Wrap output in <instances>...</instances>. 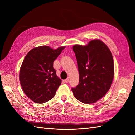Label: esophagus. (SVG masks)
Masks as SVG:
<instances>
[{
    "instance_id": "34e87169",
    "label": "esophagus",
    "mask_w": 135,
    "mask_h": 135,
    "mask_svg": "<svg viewBox=\"0 0 135 135\" xmlns=\"http://www.w3.org/2000/svg\"><path fill=\"white\" fill-rule=\"evenodd\" d=\"M65 82H66V83H68L69 81V77H68L67 79H66L65 80Z\"/></svg>"
}]
</instances>
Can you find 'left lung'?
Segmentation results:
<instances>
[{"label":"left lung","instance_id":"obj_1","mask_svg":"<svg viewBox=\"0 0 135 135\" xmlns=\"http://www.w3.org/2000/svg\"><path fill=\"white\" fill-rule=\"evenodd\" d=\"M73 50L79 74L78 85L71 88L73 95L83 103H95L111 87L114 75L112 53L99 39L92 40L84 46L74 45Z\"/></svg>","mask_w":135,"mask_h":135}]
</instances>
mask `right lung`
Returning <instances> with one entry per match:
<instances>
[{
	"mask_svg": "<svg viewBox=\"0 0 135 135\" xmlns=\"http://www.w3.org/2000/svg\"><path fill=\"white\" fill-rule=\"evenodd\" d=\"M65 48L54 50L43 46L27 53L20 68L19 79L23 91L35 103L52 99L61 83L54 68V62Z\"/></svg>",
	"mask_w": 135,
	"mask_h": 135,
	"instance_id": "obj_1",
	"label": "right lung"
}]
</instances>
